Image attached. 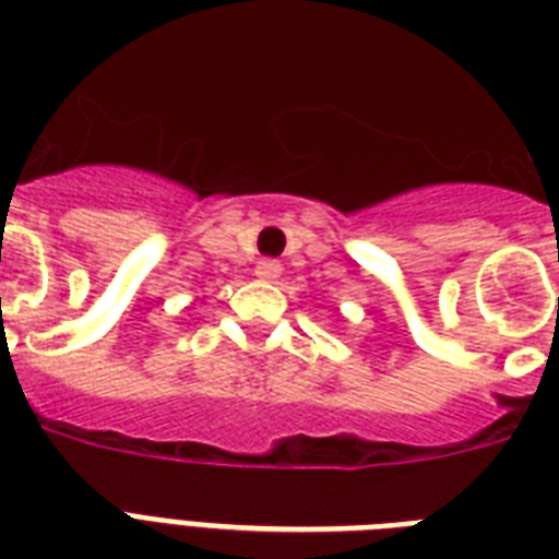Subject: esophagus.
I'll return each instance as SVG.
<instances>
[{
    "instance_id": "34e87169",
    "label": "esophagus",
    "mask_w": 559,
    "mask_h": 559,
    "mask_svg": "<svg viewBox=\"0 0 559 559\" xmlns=\"http://www.w3.org/2000/svg\"><path fill=\"white\" fill-rule=\"evenodd\" d=\"M280 274H283V265H280L276 259H262V262L257 265V276L262 280V283H274Z\"/></svg>"
}]
</instances>
